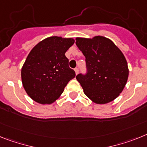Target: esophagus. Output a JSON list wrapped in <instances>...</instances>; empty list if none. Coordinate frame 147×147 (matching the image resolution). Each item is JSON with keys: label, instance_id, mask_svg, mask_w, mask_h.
Here are the masks:
<instances>
[{"label": "esophagus", "instance_id": "esophagus-1", "mask_svg": "<svg viewBox=\"0 0 147 147\" xmlns=\"http://www.w3.org/2000/svg\"><path fill=\"white\" fill-rule=\"evenodd\" d=\"M75 74H76V75H78V72H79L78 68H75Z\"/></svg>", "mask_w": 147, "mask_h": 147}]
</instances>
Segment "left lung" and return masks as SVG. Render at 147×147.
I'll return each mask as SVG.
<instances>
[{"label": "left lung", "instance_id": "1", "mask_svg": "<svg viewBox=\"0 0 147 147\" xmlns=\"http://www.w3.org/2000/svg\"><path fill=\"white\" fill-rule=\"evenodd\" d=\"M75 40L86 58L87 73L76 76L84 94L97 104L114 100L128 80V65L123 52L110 39L100 35Z\"/></svg>", "mask_w": 147, "mask_h": 147}]
</instances>
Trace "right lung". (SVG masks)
<instances>
[{
    "instance_id": "add662e5",
    "label": "right lung",
    "mask_w": 147,
    "mask_h": 147,
    "mask_svg": "<svg viewBox=\"0 0 147 147\" xmlns=\"http://www.w3.org/2000/svg\"><path fill=\"white\" fill-rule=\"evenodd\" d=\"M75 43L71 38L52 36L33 47L21 68L23 86L40 104H51L61 95L75 72L65 53Z\"/></svg>"
}]
</instances>
